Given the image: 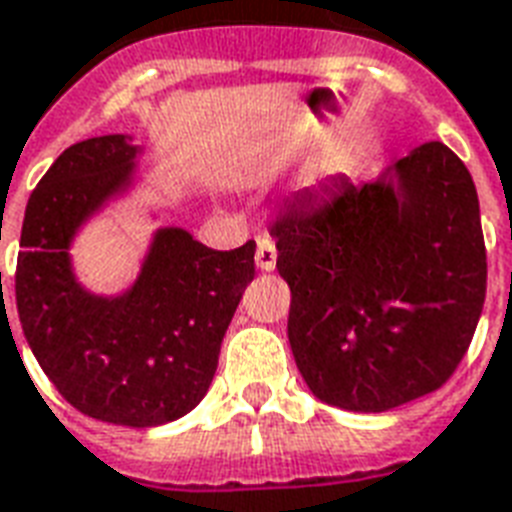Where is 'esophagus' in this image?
I'll use <instances>...</instances> for the list:
<instances>
[{
  "instance_id": "obj_1",
  "label": "esophagus",
  "mask_w": 512,
  "mask_h": 512,
  "mask_svg": "<svg viewBox=\"0 0 512 512\" xmlns=\"http://www.w3.org/2000/svg\"><path fill=\"white\" fill-rule=\"evenodd\" d=\"M255 265L260 271H273L276 268V247L271 239H257Z\"/></svg>"
}]
</instances>
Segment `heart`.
I'll return each mask as SVG.
<instances>
[{
    "mask_svg": "<svg viewBox=\"0 0 512 512\" xmlns=\"http://www.w3.org/2000/svg\"><path fill=\"white\" fill-rule=\"evenodd\" d=\"M343 161H346V155H343V150H327L325 155L319 158L317 169H314V179L333 177L335 171L343 169Z\"/></svg>",
    "mask_w": 512,
    "mask_h": 512,
    "instance_id": "b5f03b06",
    "label": "heart"
}]
</instances>
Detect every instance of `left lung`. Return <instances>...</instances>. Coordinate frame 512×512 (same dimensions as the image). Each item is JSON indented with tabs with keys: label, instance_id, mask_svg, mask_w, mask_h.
Segmentation results:
<instances>
[{
	"label": "left lung",
	"instance_id": "1",
	"mask_svg": "<svg viewBox=\"0 0 512 512\" xmlns=\"http://www.w3.org/2000/svg\"><path fill=\"white\" fill-rule=\"evenodd\" d=\"M292 357L322 403L384 413L443 386L473 341L486 247L473 177L424 142L376 179L338 177L271 228Z\"/></svg>",
	"mask_w": 512,
	"mask_h": 512
}]
</instances>
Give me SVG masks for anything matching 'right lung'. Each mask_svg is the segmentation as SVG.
<instances>
[{"mask_svg": "<svg viewBox=\"0 0 512 512\" xmlns=\"http://www.w3.org/2000/svg\"><path fill=\"white\" fill-rule=\"evenodd\" d=\"M142 152L128 134L61 152L26 204L15 271L18 317L39 368L80 413L136 429L177 421L204 400L255 279V241L217 252L190 230L161 225L126 290L104 295L80 282L74 241L134 193Z\"/></svg>", "mask_w": 512, "mask_h": 512, "instance_id": "obj_1", "label": "right lung"}]
</instances>
